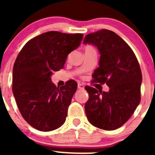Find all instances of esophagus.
<instances>
[{
    "mask_svg": "<svg viewBox=\"0 0 155 155\" xmlns=\"http://www.w3.org/2000/svg\"><path fill=\"white\" fill-rule=\"evenodd\" d=\"M84 87H85V86H84L83 85H82V84H80V83H79L78 84V88L79 89H84Z\"/></svg>",
    "mask_w": 155,
    "mask_h": 155,
    "instance_id": "34e87169",
    "label": "esophagus"
}]
</instances>
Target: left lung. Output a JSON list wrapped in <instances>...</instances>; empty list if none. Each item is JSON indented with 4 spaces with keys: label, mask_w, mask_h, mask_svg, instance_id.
<instances>
[{
    "label": "left lung",
    "mask_w": 155,
    "mask_h": 155,
    "mask_svg": "<svg viewBox=\"0 0 155 155\" xmlns=\"http://www.w3.org/2000/svg\"><path fill=\"white\" fill-rule=\"evenodd\" d=\"M83 43L94 45L101 54L92 82L107 83L109 87L108 92L85 87L89 94L85 105L86 116L97 127L118 129L128 121L140 103L143 76L139 62L127 43L109 30L87 34Z\"/></svg>",
    "instance_id": "left-lung-1"
}]
</instances>
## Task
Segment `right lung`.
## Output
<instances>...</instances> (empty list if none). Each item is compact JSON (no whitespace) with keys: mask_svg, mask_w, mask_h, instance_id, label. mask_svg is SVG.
Wrapping results in <instances>:
<instances>
[{"mask_svg":"<svg viewBox=\"0 0 155 155\" xmlns=\"http://www.w3.org/2000/svg\"><path fill=\"white\" fill-rule=\"evenodd\" d=\"M82 38V34L48 31L30 40L15 59L12 93L24 119L38 130H53L65 122L77 83L70 80L56 87L51 76L64 68Z\"/></svg>","mask_w":155,"mask_h":155,"instance_id":"add662e5","label":"right lung"}]
</instances>
